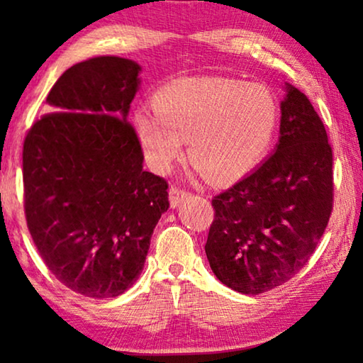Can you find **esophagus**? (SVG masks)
<instances>
[{
  "mask_svg": "<svg viewBox=\"0 0 363 363\" xmlns=\"http://www.w3.org/2000/svg\"><path fill=\"white\" fill-rule=\"evenodd\" d=\"M168 195H170V206L177 208L183 200H186V198L190 196V191L183 190V188H178V186H172L170 191H168Z\"/></svg>",
  "mask_w": 363,
  "mask_h": 363,
  "instance_id": "esophagus-1",
  "label": "esophagus"
}]
</instances>
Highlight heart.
<instances>
[{"mask_svg":"<svg viewBox=\"0 0 363 363\" xmlns=\"http://www.w3.org/2000/svg\"><path fill=\"white\" fill-rule=\"evenodd\" d=\"M153 112L140 111L133 125L157 172L188 158L213 183L233 182L266 155L277 123V102L262 84L223 77H186L158 89Z\"/></svg>","mask_w":363,"mask_h":363,"instance_id":"b5f03b06","label":"heart"}]
</instances>
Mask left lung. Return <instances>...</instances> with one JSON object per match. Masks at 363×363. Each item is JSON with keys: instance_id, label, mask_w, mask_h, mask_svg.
Segmentation results:
<instances>
[{"instance_id": "8db88e82", "label": "left lung", "mask_w": 363, "mask_h": 363, "mask_svg": "<svg viewBox=\"0 0 363 363\" xmlns=\"http://www.w3.org/2000/svg\"><path fill=\"white\" fill-rule=\"evenodd\" d=\"M276 152L211 200L206 257L223 284L262 294L299 272L334 206L332 147L309 99L286 84Z\"/></svg>"}]
</instances>
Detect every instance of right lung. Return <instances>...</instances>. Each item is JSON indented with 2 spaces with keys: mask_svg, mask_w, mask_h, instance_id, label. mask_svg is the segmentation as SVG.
I'll use <instances>...</instances> for the list:
<instances>
[{
  "mask_svg": "<svg viewBox=\"0 0 363 363\" xmlns=\"http://www.w3.org/2000/svg\"><path fill=\"white\" fill-rule=\"evenodd\" d=\"M140 66L117 56L69 67L51 112L23 145L24 215L39 256L69 289L117 297L138 279L150 238L170 206L165 178L143 170L127 121Z\"/></svg>",
  "mask_w": 363,
  "mask_h": 363,
  "instance_id": "add662e5",
  "label": "right lung"
}]
</instances>
